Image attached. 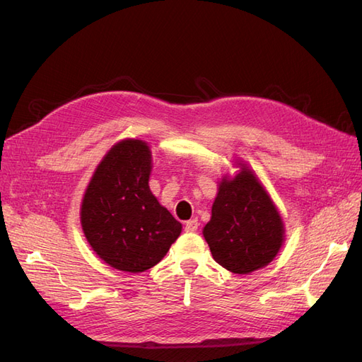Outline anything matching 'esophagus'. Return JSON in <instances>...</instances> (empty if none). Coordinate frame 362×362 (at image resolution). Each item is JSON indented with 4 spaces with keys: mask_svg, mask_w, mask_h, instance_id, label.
I'll return each mask as SVG.
<instances>
[{
    "mask_svg": "<svg viewBox=\"0 0 362 362\" xmlns=\"http://www.w3.org/2000/svg\"><path fill=\"white\" fill-rule=\"evenodd\" d=\"M198 226H199L198 221H196V218H190L189 222H185L184 229H185V231H187V233H196V231H198Z\"/></svg>",
    "mask_w": 362,
    "mask_h": 362,
    "instance_id": "esophagus-1",
    "label": "esophagus"
}]
</instances>
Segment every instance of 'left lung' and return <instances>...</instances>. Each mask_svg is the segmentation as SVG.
Here are the masks:
<instances>
[{
  "instance_id": "obj_1",
  "label": "left lung",
  "mask_w": 362,
  "mask_h": 362,
  "mask_svg": "<svg viewBox=\"0 0 362 362\" xmlns=\"http://www.w3.org/2000/svg\"><path fill=\"white\" fill-rule=\"evenodd\" d=\"M284 223L266 189L245 164L234 178H223L204 237L216 262L247 275L267 266L284 242Z\"/></svg>"
}]
</instances>
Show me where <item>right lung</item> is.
I'll return each mask as SVG.
<instances>
[{
    "mask_svg": "<svg viewBox=\"0 0 362 362\" xmlns=\"http://www.w3.org/2000/svg\"><path fill=\"white\" fill-rule=\"evenodd\" d=\"M151 161L145 141H119L98 164L83 198L87 242L122 272L140 273L158 264L182 229L149 189Z\"/></svg>",
    "mask_w": 362,
    "mask_h": 362,
    "instance_id": "add662e5",
    "label": "right lung"
}]
</instances>
